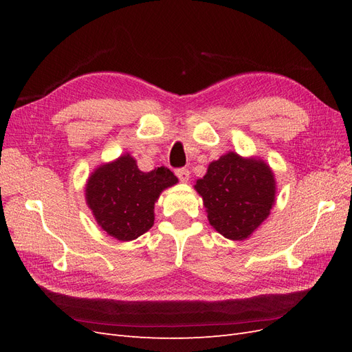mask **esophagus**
<instances>
[{
    "instance_id": "obj_1",
    "label": "esophagus",
    "mask_w": 352,
    "mask_h": 352,
    "mask_svg": "<svg viewBox=\"0 0 352 352\" xmlns=\"http://www.w3.org/2000/svg\"><path fill=\"white\" fill-rule=\"evenodd\" d=\"M176 176L179 177L180 182L186 184L189 180V170L188 168H179V170H176Z\"/></svg>"
}]
</instances>
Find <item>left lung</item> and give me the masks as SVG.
Returning <instances> with one entry per match:
<instances>
[{"label": "left lung", "mask_w": 352, "mask_h": 352, "mask_svg": "<svg viewBox=\"0 0 352 352\" xmlns=\"http://www.w3.org/2000/svg\"><path fill=\"white\" fill-rule=\"evenodd\" d=\"M195 190L202 198L210 225L232 241H243L269 217L276 201L272 167L260 157L229 151L208 164Z\"/></svg>", "instance_id": "1"}]
</instances>
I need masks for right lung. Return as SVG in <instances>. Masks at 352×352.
Wrapping results in <instances>:
<instances>
[{
    "label": "right lung",
    "mask_w": 352,
    "mask_h": 352,
    "mask_svg": "<svg viewBox=\"0 0 352 352\" xmlns=\"http://www.w3.org/2000/svg\"><path fill=\"white\" fill-rule=\"evenodd\" d=\"M177 177L167 167L142 172L124 153L100 164L85 184V201L98 226L120 242L140 238L154 225V206Z\"/></svg>",
    "instance_id": "right-lung-1"
}]
</instances>
